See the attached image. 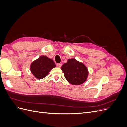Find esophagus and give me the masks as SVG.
<instances>
[{
	"mask_svg": "<svg viewBox=\"0 0 127 127\" xmlns=\"http://www.w3.org/2000/svg\"><path fill=\"white\" fill-rule=\"evenodd\" d=\"M61 66H62V64H60V63L57 64V67H59V68H60V67H61Z\"/></svg>",
	"mask_w": 127,
	"mask_h": 127,
	"instance_id": "34e87169",
	"label": "esophagus"
}]
</instances>
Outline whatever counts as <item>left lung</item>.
<instances>
[{
  "instance_id": "1",
  "label": "left lung",
  "mask_w": 127,
  "mask_h": 127,
  "mask_svg": "<svg viewBox=\"0 0 127 127\" xmlns=\"http://www.w3.org/2000/svg\"><path fill=\"white\" fill-rule=\"evenodd\" d=\"M67 81L75 85L82 84L86 81L88 74L86 67L74 59H69L61 67Z\"/></svg>"
}]
</instances>
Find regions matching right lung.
Wrapping results in <instances>:
<instances>
[{
	"label": "right lung",
	"mask_w": 127,
	"mask_h": 127,
	"mask_svg": "<svg viewBox=\"0 0 127 127\" xmlns=\"http://www.w3.org/2000/svg\"><path fill=\"white\" fill-rule=\"evenodd\" d=\"M56 64L52 59L46 56H41L31 65V71L37 79H42L47 76Z\"/></svg>",
	"instance_id": "add662e5"
}]
</instances>
